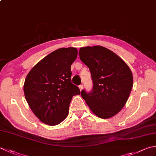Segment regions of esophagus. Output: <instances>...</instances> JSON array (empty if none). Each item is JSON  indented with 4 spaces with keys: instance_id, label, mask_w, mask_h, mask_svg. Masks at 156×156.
<instances>
[{
    "instance_id": "1",
    "label": "esophagus",
    "mask_w": 156,
    "mask_h": 156,
    "mask_svg": "<svg viewBox=\"0 0 156 156\" xmlns=\"http://www.w3.org/2000/svg\"><path fill=\"white\" fill-rule=\"evenodd\" d=\"M79 88H80V90H82V89H83V85H80V86H79Z\"/></svg>"
}]
</instances>
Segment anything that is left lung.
Masks as SVG:
<instances>
[{
  "label": "left lung",
  "mask_w": 156,
  "mask_h": 156,
  "mask_svg": "<svg viewBox=\"0 0 156 156\" xmlns=\"http://www.w3.org/2000/svg\"><path fill=\"white\" fill-rule=\"evenodd\" d=\"M80 59L89 68L93 82L90 93L81 96L93 114L107 119L116 115L126 104L133 88V77L129 66L101 46L82 47Z\"/></svg>",
  "instance_id": "8db88e82"
}]
</instances>
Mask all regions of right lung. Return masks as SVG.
Segmentation results:
<instances>
[{
    "label": "right lung",
    "instance_id": "right-lung-1",
    "mask_svg": "<svg viewBox=\"0 0 156 156\" xmlns=\"http://www.w3.org/2000/svg\"><path fill=\"white\" fill-rule=\"evenodd\" d=\"M78 55L76 48H62L36 63L23 84L29 107L42 122L57 125L69 114L72 97L80 94L71 82V66Z\"/></svg>",
    "mask_w": 156,
    "mask_h": 156
}]
</instances>
